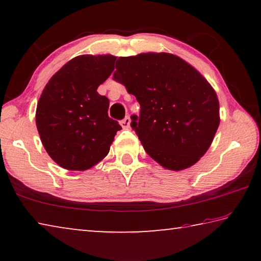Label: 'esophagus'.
<instances>
[{
  "label": "esophagus",
  "mask_w": 261,
  "mask_h": 261,
  "mask_svg": "<svg viewBox=\"0 0 261 261\" xmlns=\"http://www.w3.org/2000/svg\"><path fill=\"white\" fill-rule=\"evenodd\" d=\"M130 123H131L130 117L126 116V117L124 118V120L121 121V125H122L123 129H129V127H130Z\"/></svg>",
  "instance_id": "esophagus-1"
}]
</instances>
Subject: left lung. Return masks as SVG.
Returning <instances> with one entry per match:
<instances>
[{
  "label": "left lung",
  "mask_w": 261,
  "mask_h": 261,
  "mask_svg": "<svg viewBox=\"0 0 261 261\" xmlns=\"http://www.w3.org/2000/svg\"><path fill=\"white\" fill-rule=\"evenodd\" d=\"M114 79L140 105L131 126L153 160L176 171L199 161L219 127L220 106L192 65L168 53H144L118 57Z\"/></svg>",
  "instance_id": "8db88e82"
}]
</instances>
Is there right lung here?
<instances>
[{"label": "right lung", "instance_id": "obj_1", "mask_svg": "<svg viewBox=\"0 0 261 261\" xmlns=\"http://www.w3.org/2000/svg\"><path fill=\"white\" fill-rule=\"evenodd\" d=\"M116 57L81 55L63 65L39 99L35 123L57 165L86 170L107 155L122 127L108 116L109 100L96 90L112 74Z\"/></svg>", "mask_w": 261, "mask_h": 261}]
</instances>
